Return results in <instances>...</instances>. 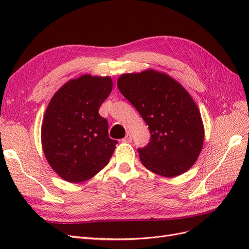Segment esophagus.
<instances>
[{
    "instance_id": "esophagus-1",
    "label": "esophagus",
    "mask_w": 249,
    "mask_h": 249,
    "mask_svg": "<svg viewBox=\"0 0 249 249\" xmlns=\"http://www.w3.org/2000/svg\"><path fill=\"white\" fill-rule=\"evenodd\" d=\"M122 141H124V142H131L132 141V135L130 133H127L125 135V137Z\"/></svg>"
}]
</instances>
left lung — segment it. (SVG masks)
Returning <instances> with one entry per match:
<instances>
[{"label":"left lung","mask_w":249,"mask_h":249,"mask_svg":"<svg viewBox=\"0 0 249 249\" xmlns=\"http://www.w3.org/2000/svg\"><path fill=\"white\" fill-rule=\"evenodd\" d=\"M119 91L148 125L149 142L138 148L141 163L157 175H182L197 160L203 125L197 106L186 89L153 70L118 78Z\"/></svg>","instance_id":"obj_1"}]
</instances>
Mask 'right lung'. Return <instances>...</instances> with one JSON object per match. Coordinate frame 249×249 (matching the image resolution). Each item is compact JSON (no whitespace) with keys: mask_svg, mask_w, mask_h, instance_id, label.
I'll list each match as a JSON object with an SVG mask.
<instances>
[{"mask_svg":"<svg viewBox=\"0 0 249 249\" xmlns=\"http://www.w3.org/2000/svg\"><path fill=\"white\" fill-rule=\"evenodd\" d=\"M112 87L109 77L85 74L52 97L41 127L42 148L51 167L67 182L91 178L111 159L118 141L110 139L99 109Z\"/></svg>","mask_w":249,"mask_h":249,"instance_id":"add662e5","label":"right lung"}]
</instances>
